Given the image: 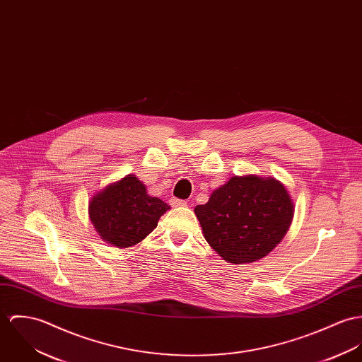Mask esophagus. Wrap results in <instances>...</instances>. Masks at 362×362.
<instances>
[{
	"mask_svg": "<svg viewBox=\"0 0 362 362\" xmlns=\"http://www.w3.org/2000/svg\"><path fill=\"white\" fill-rule=\"evenodd\" d=\"M186 204H187L186 201L179 200V199H175V197L170 200V205H172V206H185Z\"/></svg>",
	"mask_w": 362,
	"mask_h": 362,
	"instance_id": "34e87169",
	"label": "esophagus"
}]
</instances>
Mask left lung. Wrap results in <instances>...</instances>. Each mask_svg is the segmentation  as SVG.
<instances>
[{"label":"left lung","instance_id":"1","mask_svg":"<svg viewBox=\"0 0 362 362\" xmlns=\"http://www.w3.org/2000/svg\"><path fill=\"white\" fill-rule=\"evenodd\" d=\"M194 212L208 244L230 264L268 255L287 233L293 201L275 177L233 176Z\"/></svg>","mask_w":362,"mask_h":362}]
</instances>
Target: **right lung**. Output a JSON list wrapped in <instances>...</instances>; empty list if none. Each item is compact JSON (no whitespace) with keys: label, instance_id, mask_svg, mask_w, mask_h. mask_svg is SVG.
Instances as JSON below:
<instances>
[{"label":"right lung","instance_id":"obj_1","mask_svg":"<svg viewBox=\"0 0 362 362\" xmlns=\"http://www.w3.org/2000/svg\"><path fill=\"white\" fill-rule=\"evenodd\" d=\"M168 209L166 202L147 194L134 175L108 185L88 202L90 221L101 239L119 248L146 239Z\"/></svg>","mask_w":362,"mask_h":362}]
</instances>
